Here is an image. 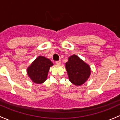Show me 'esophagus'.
<instances>
[{
	"mask_svg": "<svg viewBox=\"0 0 120 120\" xmlns=\"http://www.w3.org/2000/svg\"><path fill=\"white\" fill-rule=\"evenodd\" d=\"M57 65H60L61 64V61H57L56 62Z\"/></svg>",
	"mask_w": 120,
	"mask_h": 120,
	"instance_id": "obj_1",
	"label": "esophagus"
}]
</instances>
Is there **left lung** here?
Wrapping results in <instances>:
<instances>
[{
  "label": "left lung",
  "mask_w": 120,
  "mask_h": 120,
  "mask_svg": "<svg viewBox=\"0 0 120 120\" xmlns=\"http://www.w3.org/2000/svg\"><path fill=\"white\" fill-rule=\"evenodd\" d=\"M65 68L70 81L78 86L84 84L91 75L90 65L76 55L69 57Z\"/></svg>",
  "instance_id": "obj_1"
}]
</instances>
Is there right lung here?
I'll return each instance as SVG.
<instances>
[{
    "mask_svg": "<svg viewBox=\"0 0 120 120\" xmlns=\"http://www.w3.org/2000/svg\"><path fill=\"white\" fill-rule=\"evenodd\" d=\"M53 64L48 58L38 56L27 68V74L34 83L42 84L47 79L50 67Z\"/></svg>",
    "mask_w": 120,
    "mask_h": 120,
    "instance_id": "1",
    "label": "right lung"
}]
</instances>
